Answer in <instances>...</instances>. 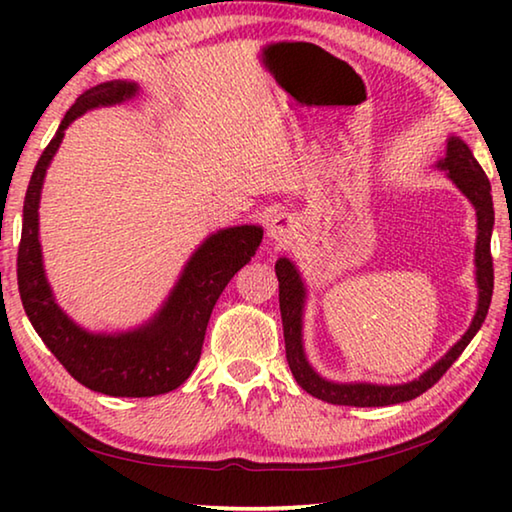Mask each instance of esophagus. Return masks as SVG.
Masks as SVG:
<instances>
[{"label": "esophagus", "mask_w": 512, "mask_h": 512, "mask_svg": "<svg viewBox=\"0 0 512 512\" xmlns=\"http://www.w3.org/2000/svg\"><path fill=\"white\" fill-rule=\"evenodd\" d=\"M296 230H298L296 216H291L287 212L275 214L271 223H268V237L275 241H291L296 237Z\"/></svg>", "instance_id": "esophagus-1"}]
</instances>
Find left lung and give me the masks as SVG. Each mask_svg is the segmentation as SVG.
I'll list each match as a JSON object with an SVG mask.
<instances>
[{
    "instance_id": "1",
    "label": "left lung",
    "mask_w": 512,
    "mask_h": 512,
    "mask_svg": "<svg viewBox=\"0 0 512 512\" xmlns=\"http://www.w3.org/2000/svg\"><path fill=\"white\" fill-rule=\"evenodd\" d=\"M440 167L447 169L449 178L454 180L456 187L470 198L476 207V225H479V237H476V282H479V307L472 325L463 334L452 350H449L436 366L424 372L420 379L409 381L402 386H377V384H334L318 377L305 359L302 352V300H305V289H302L300 275L289 259H280L275 264V275L280 282V311H282V327H284V348H287L289 368L296 377L298 384L305 388L309 395L318 400L341 406H388L415 400L424 391L436 384L445 375L449 366L461 357L467 343L474 339L479 332L485 316H488L492 287H495V268H492V253H490V237L492 225H495V210H492L490 196V180L481 169V164L474 160L470 146L452 137L447 142V155L440 162Z\"/></svg>"
}]
</instances>
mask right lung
I'll list each match as a JSON object with an SVG mask.
<instances>
[{
    "label": "right lung",
    "mask_w": 512,
    "mask_h": 512,
    "mask_svg": "<svg viewBox=\"0 0 512 512\" xmlns=\"http://www.w3.org/2000/svg\"><path fill=\"white\" fill-rule=\"evenodd\" d=\"M135 92V83L110 81L81 94L67 110L33 169L24 196L22 239L17 248V289L33 329L79 384L112 397L162 395L192 375L201 359L205 329L216 300L262 244V228L257 225L216 232L189 259L160 314L135 332L88 334L58 309L42 271L38 241V203L45 171L63 142L65 128L76 117L90 108L124 101Z\"/></svg>",
    "instance_id": "right-lung-1"
}]
</instances>
